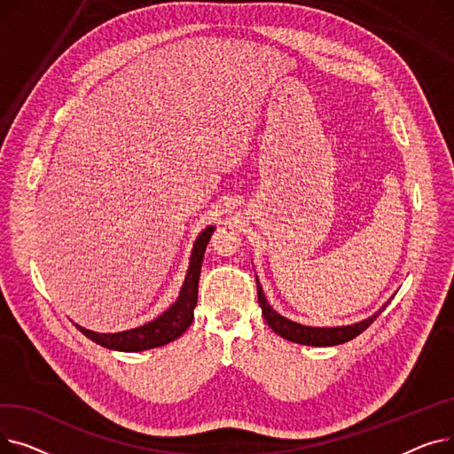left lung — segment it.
Here are the masks:
<instances>
[{
    "mask_svg": "<svg viewBox=\"0 0 454 454\" xmlns=\"http://www.w3.org/2000/svg\"><path fill=\"white\" fill-rule=\"evenodd\" d=\"M257 281V278H255ZM257 300H259V305H261V311H263V317L269 324V327L278 333L279 337L287 339L291 342H296V344H303V346H337V344H344L351 339H355L356 335H361V333L373 324V320L385 311L383 309H379V311L375 315H372L370 318L363 320V322H356L353 325H342V327H309V325H301V324H296L289 318H285L281 315H278L274 309L269 305L265 294H263V289H261V285L257 281Z\"/></svg>",
    "mask_w": 454,
    "mask_h": 454,
    "instance_id": "8db88e82",
    "label": "left lung"
}]
</instances>
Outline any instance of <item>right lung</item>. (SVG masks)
Returning a JSON list of instances; mask_svg holds the SVG:
<instances>
[{
    "label": "right lung",
    "mask_w": 454,
    "mask_h": 454,
    "mask_svg": "<svg viewBox=\"0 0 454 454\" xmlns=\"http://www.w3.org/2000/svg\"><path fill=\"white\" fill-rule=\"evenodd\" d=\"M213 230H215L213 226H207L199 235L193 252H191V263H189V270L184 281V287L180 291V296L156 320L145 325H139L136 329L121 331V333H93L75 324L77 329L95 344H101L108 349H117V351L153 349L178 339L191 325V322H193V311L199 298V278L202 269V259H204V252Z\"/></svg>",
    "instance_id": "right-lung-1"
}]
</instances>
